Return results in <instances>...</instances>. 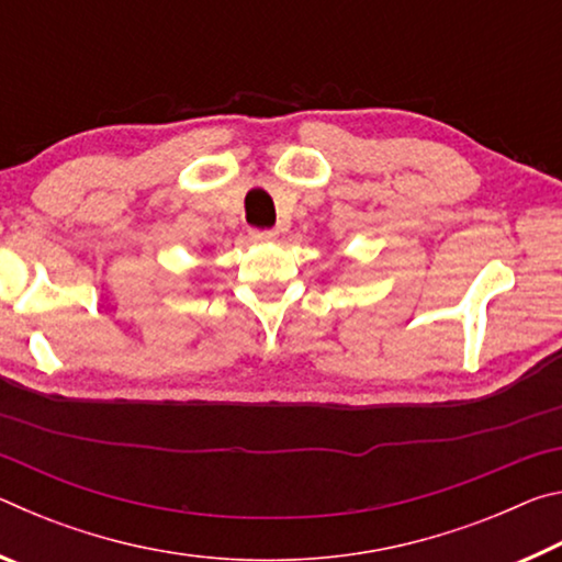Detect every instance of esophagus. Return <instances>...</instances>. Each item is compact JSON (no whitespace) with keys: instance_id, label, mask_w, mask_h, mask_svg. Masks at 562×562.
<instances>
[{"instance_id":"34e87169","label":"esophagus","mask_w":562,"mask_h":562,"mask_svg":"<svg viewBox=\"0 0 562 562\" xmlns=\"http://www.w3.org/2000/svg\"><path fill=\"white\" fill-rule=\"evenodd\" d=\"M250 237L255 243H270V240H274V237H278V231H272V227H252L250 231Z\"/></svg>"}]
</instances>
